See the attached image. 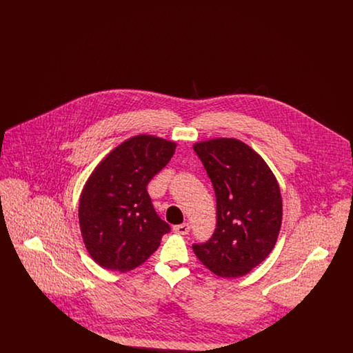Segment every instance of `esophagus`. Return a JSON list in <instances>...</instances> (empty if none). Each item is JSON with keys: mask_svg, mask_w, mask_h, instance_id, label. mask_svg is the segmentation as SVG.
<instances>
[{"mask_svg": "<svg viewBox=\"0 0 353 353\" xmlns=\"http://www.w3.org/2000/svg\"><path fill=\"white\" fill-rule=\"evenodd\" d=\"M189 230H190L189 223H181V225H176V226H173V232H174V233H177V234H188V233H189Z\"/></svg>", "mask_w": 353, "mask_h": 353, "instance_id": "1", "label": "esophagus"}]
</instances>
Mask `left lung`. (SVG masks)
<instances>
[{"instance_id": "left-lung-1", "label": "left lung", "mask_w": 353, "mask_h": 353, "mask_svg": "<svg viewBox=\"0 0 353 353\" xmlns=\"http://www.w3.org/2000/svg\"><path fill=\"white\" fill-rule=\"evenodd\" d=\"M217 199L213 235L193 243L202 263L222 278H238L269 255L281 230L279 185L263 159L235 139H213L193 147Z\"/></svg>"}]
</instances>
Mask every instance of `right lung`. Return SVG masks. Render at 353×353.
<instances>
[{
  "label": "right lung",
  "mask_w": 353,
  "mask_h": 353,
  "mask_svg": "<svg viewBox=\"0 0 353 353\" xmlns=\"http://www.w3.org/2000/svg\"><path fill=\"white\" fill-rule=\"evenodd\" d=\"M176 144L139 134L120 144L92 172L79 199L84 245L101 268L125 272L157 250L170 226L152 205L147 185Z\"/></svg>",
  "instance_id": "obj_1"
}]
</instances>
